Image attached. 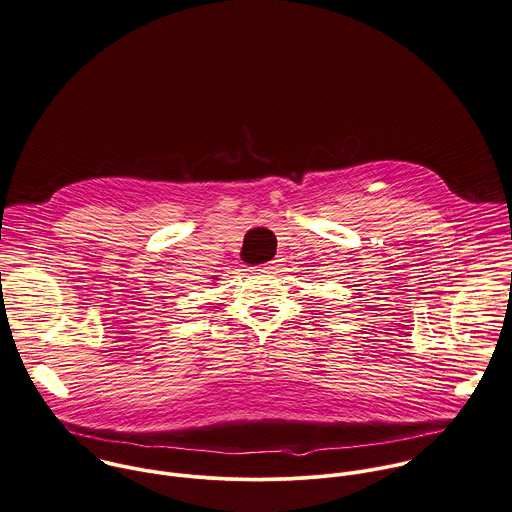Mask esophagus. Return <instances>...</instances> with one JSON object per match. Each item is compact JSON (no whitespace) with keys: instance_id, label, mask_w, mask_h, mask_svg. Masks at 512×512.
<instances>
[{"instance_id":"esophagus-1","label":"esophagus","mask_w":512,"mask_h":512,"mask_svg":"<svg viewBox=\"0 0 512 512\" xmlns=\"http://www.w3.org/2000/svg\"><path fill=\"white\" fill-rule=\"evenodd\" d=\"M277 269H279V259H275V261H271V263H265V265L255 267V271H259V273H273V271H277Z\"/></svg>"}]
</instances>
